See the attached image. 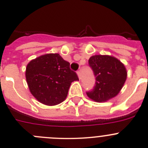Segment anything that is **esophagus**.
<instances>
[{
  "instance_id": "esophagus-1",
  "label": "esophagus",
  "mask_w": 148,
  "mask_h": 148,
  "mask_svg": "<svg viewBox=\"0 0 148 148\" xmlns=\"http://www.w3.org/2000/svg\"><path fill=\"white\" fill-rule=\"evenodd\" d=\"M77 75H78V77L79 79H80V77H81V73H80V71H77Z\"/></svg>"
}]
</instances>
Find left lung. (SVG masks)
<instances>
[{"label":"left lung","mask_w":148,"mask_h":148,"mask_svg":"<svg viewBox=\"0 0 148 148\" xmlns=\"http://www.w3.org/2000/svg\"><path fill=\"white\" fill-rule=\"evenodd\" d=\"M96 84L88 97L96 102H104L119 93L127 78L125 67L118 59L110 55H93L88 60Z\"/></svg>","instance_id":"1"}]
</instances>
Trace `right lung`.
<instances>
[{
	"mask_svg": "<svg viewBox=\"0 0 148 148\" xmlns=\"http://www.w3.org/2000/svg\"><path fill=\"white\" fill-rule=\"evenodd\" d=\"M25 77L30 93L45 105L54 106L66 99L71 82L79 80L70 63L58 53L46 54L27 65Z\"/></svg>",
	"mask_w": 148,
	"mask_h": 148,
	"instance_id": "1",
	"label": "right lung"
}]
</instances>
